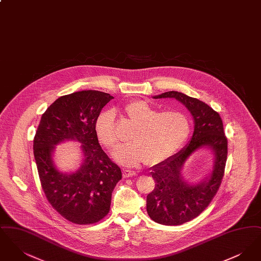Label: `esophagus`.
Here are the masks:
<instances>
[{"label": "esophagus", "mask_w": 261, "mask_h": 261, "mask_svg": "<svg viewBox=\"0 0 261 261\" xmlns=\"http://www.w3.org/2000/svg\"><path fill=\"white\" fill-rule=\"evenodd\" d=\"M136 171H133V170H130V169H124V170H123V176H124V178L134 177V176H136Z\"/></svg>", "instance_id": "esophagus-1"}]
</instances>
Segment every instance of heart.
Here are the masks:
<instances>
[{
	"mask_svg": "<svg viewBox=\"0 0 261 261\" xmlns=\"http://www.w3.org/2000/svg\"><path fill=\"white\" fill-rule=\"evenodd\" d=\"M124 112L135 126L130 136L131 143L118 147L112 153L124 165L133 166L144 161L148 165L159 164L180 149L190 136V121L181 112H159L144 100L129 102ZM95 130L99 143L107 149L117 145L114 116L111 111L99 114Z\"/></svg>",
	"mask_w": 261,
	"mask_h": 261,
	"instance_id": "obj_1",
	"label": "heart"
}]
</instances>
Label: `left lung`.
<instances>
[{
  "mask_svg": "<svg viewBox=\"0 0 261 261\" xmlns=\"http://www.w3.org/2000/svg\"><path fill=\"white\" fill-rule=\"evenodd\" d=\"M176 99L192 113L195 121L193 137L173 156L152 167L154 189L147 197L149 217L162 225H181L204 211L221 185L228 154V141L219 113L205 102L176 91L165 92L153 99ZM210 146L216 155L211 176L198 186H189L180 175L186 159L197 149Z\"/></svg>",
  "mask_w": 261,
  "mask_h": 261,
  "instance_id": "obj_1",
  "label": "left lung"
}]
</instances>
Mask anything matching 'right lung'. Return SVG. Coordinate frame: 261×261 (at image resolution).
Masks as SVG:
<instances>
[{
  "instance_id": "obj_1",
  "label": "right lung",
  "mask_w": 261,
  "mask_h": 261,
  "mask_svg": "<svg viewBox=\"0 0 261 261\" xmlns=\"http://www.w3.org/2000/svg\"><path fill=\"white\" fill-rule=\"evenodd\" d=\"M113 97L99 91H80L56 99L42 114L33 140L41 186L53 208L72 223L99 222L110 212L112 194L121 179L120 167L99 146L96 121ZM65 139L82 144L85 161L74 174L54 167L51 151Z\"/></svg>"
}]
</instances>
